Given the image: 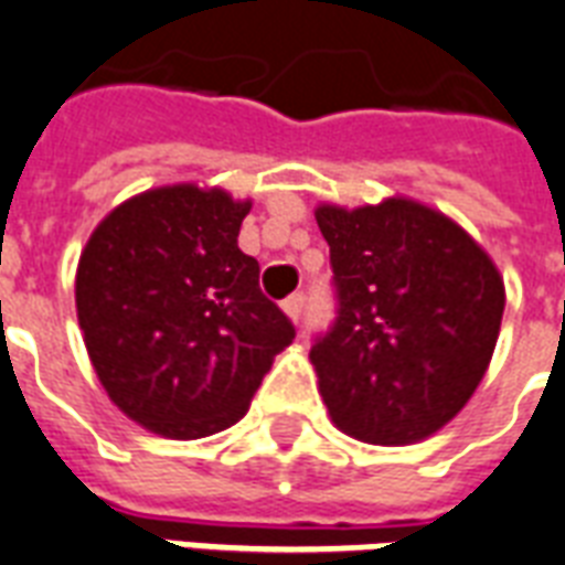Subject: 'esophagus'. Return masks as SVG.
Returning <instances> with one entry per match:
<instances>
[{
  "mask_svg": "<svg viewBox=\"0 0 565 565\" xmlns=\"http://www.w3.org/2000/svg\"><path fill=\"white\" fill-rule=\"evenodd\" d=\"M284 311H287V317H290L292 322H299L301 311H305V292H292V296H287V299H284Z\"/></svg>",
  "mask_w": 565,
  "mask_h": 565,
  "instance_id": "obj_1",
  "label": "esophagus"
}]
</instances>
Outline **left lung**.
I'll return each instance as SVG.
<instances>
[{"label": "left lung", "mask_w": 565, "mask_h": 565, "mask_svg": "<svg viewBox=\"0 0 565 565\" xmlns=\"http://www.w3.org/2000/svg\"><path fill=\"white\" fill-rule=\"evenodd\" d=\"M334 322L313 338L322 403L347 436L412 445L471 399L492 361L503 281L489 254L424 204L317 210Z\"/></svg>", "instance_id": "left-lung-1"}]
</instances>
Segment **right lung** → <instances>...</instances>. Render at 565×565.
<instances>
[{"label":"right lung","mask_w":565,"mask_h":565,"mask_svg":"<svg viewBox=\"0 0 565 565\" xmlns=\"http://www.w3.org/2000/svg\"><path fill=\"white\" fill-rule=\"evenodd\" d=\"M248 201L168 186L111 210L76 273V313L115 406L168 438H204L248 412L296 338L236 236Z\"/></svg>","instance_id":"add662e5"}]
</instances>
